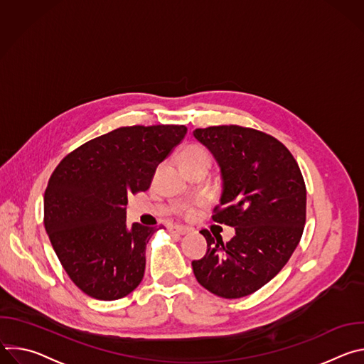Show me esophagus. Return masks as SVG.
<instances>
[{
	"instance_id": "1",
	"label": "esophagus",
	"mask_w": 364,
	"mask_h": 364,
	"mask_svg": "<svg viewBox=\"0 0 364 364\" xmlns=\"http://www.w3.org/2000/svg\"><path fill=\"white\" fill-rule=\"evenodd\" d=\"M170 232H171V233H176V235H181V236H184V235L190 233V232H191V229H188V228H186V226L174 225V226H171V228H170Z\"/></svg>"
}]
</instances>
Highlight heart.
Instances as JSON below:
<instances>
[{
    "label": "heart",
    "mask_w": 364,
    "mask_h": 364,
    "mask_svg": "<svg viewBox=\"0 0 364 364\" xmlns=\"http://www.w3.org/2000/svg\"><path fill=\"white\" fill-rule=\"evenodd\" d=\"M180 164L181 167H188L201 161L210 163V154L201 145H188L180 152Z\"/></svg>",
    "instance_id": "obj_1"
}]
</instances>
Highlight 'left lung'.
Segmentation results:
<instances>
[{"mask_svg": "<svg viewBox=\"0 0 364 364\" xmlns=\"http://www.w3.org/2000/svg\"><path fill=\"white\" fill-rule=\"evenodd\" d=\"M193 135L220 168V205L213 220L235 228L226 243L200 232L207 252L191 262L193 272L212 294L242 298L268 284L298 246L305 225L304 178L287 146L261 131L222 125Z\"/></svg>", "mask_w": 364, "mask_h": 364, "instance_id": "1", "label": "left lung"}]
</instances>
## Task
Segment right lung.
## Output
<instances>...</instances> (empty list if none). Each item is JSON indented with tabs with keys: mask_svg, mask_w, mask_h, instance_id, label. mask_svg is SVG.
<instances>
[{
	"mask_svg": "<svg viewBox=\"0 0 364 364\" xmlns=\"http://www.w3.org/2000/svg\"><path fill=\"white\" fill-rule=\"evenodd\" d=\"M186 132L184 125L122 127L70 152L51 174L46 232L70 279L89 296L119 299L142 281L155 230L128 226V194L149 188Z\"/></svg>",
	"mask_w": 364,
	"mask_h": 364,
	"instance_id": "1",
	"label": "right lung"
}]
</instances>
